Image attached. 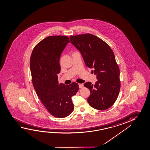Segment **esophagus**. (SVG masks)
I'll return each mask as SVG.
<instances>
[{
	"mask_svg": "<svg viewBox=\"0 0 150 150\" xmlns=\"http://www.w3.org/2000/svg\"><path fill=\"white\" fill-rule=\"evenodd\" d=\"M79 88H83V84H79Z\"/></svg>",
	"mask_w": 150,
	"mask_h": 150,
	"instance_id": "34e87169",
	"label": "esophagus"
}]
</instances>
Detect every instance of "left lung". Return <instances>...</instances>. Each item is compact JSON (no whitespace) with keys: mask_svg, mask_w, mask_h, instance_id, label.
I'll return each mask as SVG.
<instances>
[{"mask_svg":"<svg viewBox=\"0 0 150 150\" xmlns=\"http://www.w3.org/2000/svg\"><path fill=\"white\" fill-rule=\"evenodd\" d=\"M70 39L98 80L94 85L89 82L84 84L90 91L88 104L96 110H107L116 102L120 88V70L113 51L104 40L91 34L71 35Z\"/></svg>","mask_w":150,"mask_h":150,"instance_id":"1","label":"left lung"}]
</instances>
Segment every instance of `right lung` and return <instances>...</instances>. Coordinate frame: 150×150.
<instances>
[{"label": "right lung", "instance_id": "right-lung-1", "mask_svg": "<svg viewBox=\"0 0 150 150\" xmlns=\"http://www.w3.org/2000/svg\"><path fill=\"white\" fill-rule=\"evenodd\" d=\"M70 42L67 36H48L34 48L30 58L32 80L36 94L48 112L57 118H64L73 112L71 98L79 85L58 83L62 52Z\"/></svg>", "mask_w": 150, "mask_h": 150}]
</instances>
